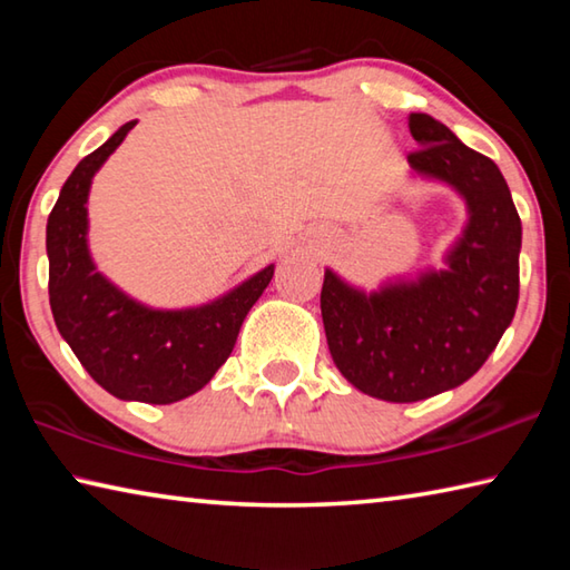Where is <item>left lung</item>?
<instances>
[{
  "instance_id": "1",
  "label": "left lung",
  "mask_w": 570,
  "mask_h": 570,
  "mask_svg": "<svg viewBox=\"0 0 570 570\" xmlns=\"http://www.w3.org/2000/svg\"><path fill=\"white\" fill-rule=\"evenodd\" d=\"M420 142L407 160L420 176L450 183L470 220L445 272L364 294L326 268L322 320L332 360L356 390L387 402H417L475 374L518 306L520 216L503 173L458 140L448 125L410 115Z\"/></svg>"
}]
</instances>
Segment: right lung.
I'll use <instances>...</instances> for the list:
<instances>
[{
    "mask_svg": "<svg viewBox=\"0 0 570 570\" xmlns=\"http://www.w3.org/2000/svg\"><path fill=\"white\" fill-rule=\"evenodd\" d=\"M132 128L135 120L125 122L77 163L47 218L50 306L62 340L102 390L118 400L170 404L206 387L228 360L274 264L216 302L180 312L148 308L112 286L88 250V193L95 173Z\"/></svg>",
    "mask_w": 570,
    "mask_h": 570,
    "instance_id": "1",
    "label": "right lung"
}]
</instances>
